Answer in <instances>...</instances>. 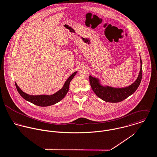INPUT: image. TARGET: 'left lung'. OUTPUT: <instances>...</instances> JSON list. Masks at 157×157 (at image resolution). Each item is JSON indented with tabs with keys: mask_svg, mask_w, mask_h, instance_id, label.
<instances>
[{
	"mask_svg": "<svg viewBox=\"0 0 157 157\" xmlns=\"http://www.w3.org/2000/svg\"><path fill=\"white\" fill-rule=\"evenodd\" d=\"M140 62L141 68L139 75L136 81L128 87L116 88L108 86H103L98 78L90 75L89 81L93 91L98 97L106 102L118 103L124 100L137 90L141 83L143 73V63L141 59Z\"/></svg>",
	"mask_w": 157,
	"mask_h": 157,
	"instance_id": "left-lung-1",
	"label": "left lung"
}]
</instances>
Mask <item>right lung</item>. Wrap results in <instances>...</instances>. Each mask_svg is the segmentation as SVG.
Returning a JSON list of instances; mask_svg holds the SVG:
<instances>
[{"label":"right lung","instance_id":"add662e5","mask_svg":"<svg viewBox=\"0 0 157 157\" xmlns=\"http://www.w3.org/2000/svg\"><path fill=\"white\" fill-rule=\"evenodd\" d=\"M77 73V71L74 72L65 82L63 87L59 91L56 92L55 94L48 95H32L27 94L24 92L17 86V84L15 82L16 87L17 89V92L20 94V95L25 100L39 106H48L51 105H53L60 100H62L67 95V92L69 90L70 83L71 81L73 79L75 75Z\"/></svg>","mask_w":157,"mask_h":157}]
</instances>
